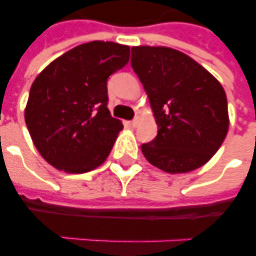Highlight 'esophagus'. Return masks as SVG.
Wrapping results in <instances>:
<instances>
[{"label":"esophagus","instance_id":"esophagus-1","mask_svg":"<svg viewBox=\"0 0 256 256\" xmlns=\"http://www.w3.org/2000/svg\"><path fill=\"white\" fill-rule=\"evenodd\" d=\"M130 124H131V126H134V128H136L138 124H139V118H134L132 121H130Z\"/></svg>","mask_w":256,"mask_h":256}]
</instances>
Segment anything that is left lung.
<instances>
[{
	"label": "left lung",
	"instance_id": "left-lung-1",
	"mask_svg": "<svg viewBox=\"0 0 256 256\" xmlns=\"http://www.w3.org/2000/svg\"><path fill=\"white\" fill-rule=\"evenodd\" d=\"M131 66L153 108L158 134L142 153L168 174L202 166L224 143L229 130L228 99L210 72L166 46H132Z\"/></svg>",
	"mask_w": 256,
	"mask_h": 256
}]
</instances>
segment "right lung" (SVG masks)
<instances>
[{
  "label": "right lung",
  "instance_id": "obj_1",
  "mask_svg": "<svg viewBox=\"0 0 256 256\" xmlns=\"http://www.w3.org/2000/svg\"><path fill=\"white\" fill-rule=\"evenodd\" d=\"M130 60V46L92 41L50 63L34 80L24 110L40 154L56 170L92 171L113 148L121 121L108 108V78Z\"/></svg>",
  "mask_w": 256,
  "mask_h": 256
}]
</instances>
